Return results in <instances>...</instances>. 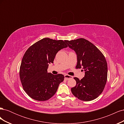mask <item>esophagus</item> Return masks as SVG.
<instances>
[{
  "instance_id": "obj_1",
  "label": "esophagus",
  "mask_w": 124,
  "mask_h": 124,
  "mask_svg": "<svg viewBox=\"0 0 124 124\" xmlns=\"http://www.w3.org/2000/svg\"><path fill=\"white\" fill-rule=\"evenodd\" d=\"M64 76H65V79L66 80H68L69 79H70V78H73L72 76H69V75H67V74H65Z\"/></svg>"
}]
</instances>
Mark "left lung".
I'll return each instance as SVG.
<instances>
[{
    "instance_id": "left-lung-1",
    "label": "left lung",
    "mask_w": 124,
    "mask_h": 124,
    "mask_svg": "<svg viewBox=\"0 0 124 124\" xmlns=\"http://www.w3.org/2000/svg\"><path fill=\"white\" fill-rule=\"evenodd\" d=\"M65 41L77 54L76 68H83L85 71V76L81 80L74 78L77 83L71 88V92L82 101L96 99L103 92L107 83L108 66L106 58L95 45L85 39Z\"/></svg>"
}]
</instances>
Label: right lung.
Masks as SVG:
<instances>
[{
  "mask_svg": "<svg viewBox=\"0 0 124 124\" xmlns=\"http://www.w3.org/2000/svg\"><path fill=\"white\" fill-rule=\"evenodd\" d=\"M67 47L63 40L45 38L26 51L22 61L20 77L24 90L31 98L46 101L54 95L65 77L62 74L48 73L47 70L57 52Z\"/></svg>",
  "mask_w": 124,
  "mask_h": 124,
  "instance_id": "right-lung-1",
  "label": "right lung"
}]
</instances>
